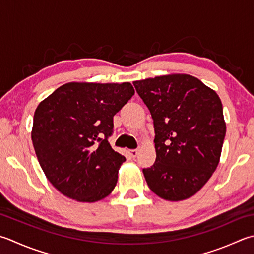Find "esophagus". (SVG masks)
Here are the masks:
<instances>
[{"label": "esophagus", "mask_w": 254, "mask_h": 254, "mask_svg": "<svg viewBox=\"0 0 254 254\" xmlns=\"http://www.w3.org/2000/svg\"><path fill=\"white\" fill-rule=\"evenodd\" d=\"M128 154H130L131 157H136L138 154V150H128Z\"/></svg>", "instance_id": "34e87169"}]
</instances>
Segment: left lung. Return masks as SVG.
I'll list each match as a JSON object with an SVG mask.
<instances>
[{
    "mask_svg": "<svg viewBox=\"0 0 254 254\" xmlns=\"http://www.w3.org/2000/svg\"><path fill=\"white\" fill-rule=\"evenodd\" d=\"M155 130V163L144 168L150 190L168 201L199 191L219 164L226 135L222 103L211 88L186 73L133 82Z\"/></svg>",
    "mask_w": 254,
    "mask_h": 254,
    "instance_id": "left-lung-1",
    "label": "left lung"
}]
</instances>
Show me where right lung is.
I'll use <instances>...</instances> for the list:
<instances>
[{
	"mask_svg": "<svg viewBox=\"0 0 254 254\" xmlns=\"http://www.w3.org/2000/svg\"><path fill=\"white\" fill-rule=\"evenodd\" d=\"M134 94L130 82H68L38 104L32 141L52 185L79 202L110 195L126 157L108 142L113 117Z\"/></svg>",
	"mask_w": 254,
	"mask_h": 254,
	"instance_id": "add662e5",
	"label": "right lung"
}]
</instances>
